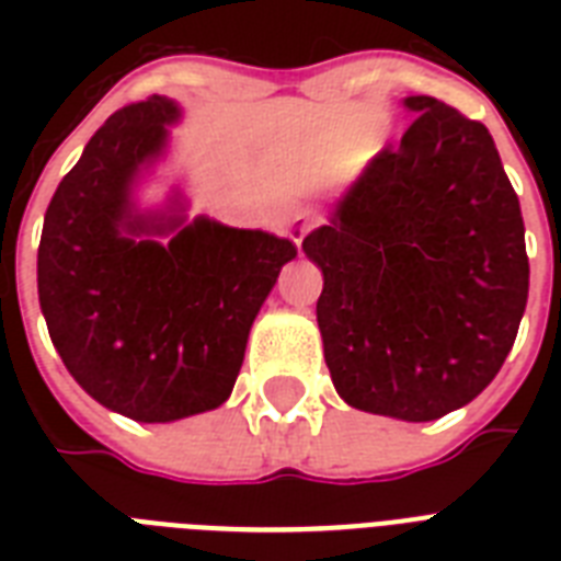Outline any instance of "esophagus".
Here are the masks:
<instances>
[{"instance_id":"34e87169","label":"esophagus","mask_w":561,"mask_h":561,"mask_svg":"<svg viewBox=\"0 0 561 561\" xmlns=\"http://www.w3.org/2000/svg\"><path fill=\"white\" fill-rule=\"evenodd\" d=\"M317 224H320V215H317V211H311V209L297 211V215H294V218H290V224H288V236L294 238V244H297V247L302 244V238H306L308 232L317 227Z\"/></svg>"}]
</instances>
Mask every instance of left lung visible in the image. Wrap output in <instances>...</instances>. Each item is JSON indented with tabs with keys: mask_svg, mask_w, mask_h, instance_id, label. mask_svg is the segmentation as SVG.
<instances>
[{
	"mask_svg": "<svg viewBox=\"0 0 561 561\" xmlns=\"http://www.w3.org/2000/svg\"><path fill=\"white\" fill-rule=\"evenodd\" d=\"M302 241L323 271L317 323L334 390L378 416L431 422L486 390L513 350L530 262L492 136L431 95Z\"/></svg>",
	"mask_w": 561,
	"mask_h": 561,
	"instance_id": "8db88e82",
	"label": "left lung"
}]
</instances>
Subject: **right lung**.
Masks as SVG:
<instances>
[{
	"label": "right lung",
	"mask_w": 561,
	"mask_h": 561,
	"mask_svg": "<svg viewBox=\"0 0 561 561\" xmlns=\"http://www.w3.org/2000/svg\"><path fill=\"white\" fill-rule=\"evenodd\" d=\"M178 104L116 110L60 180L37 250L39 308L66 369L104 408L174 422L224 404L288 238L197 218L169 244L126 232L178 227L130 215V183L165 145Z\"/></svg>",
	"instance_id": "add662e5"
}]
</instances>
